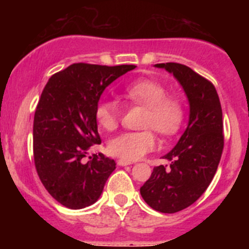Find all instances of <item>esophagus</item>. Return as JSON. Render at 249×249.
Listing matches in <instances>:
<instances>
[{"instance_id": "esophagus-1", "label": "esophagus", "mask_w": 249, "mask_h": 249, "mask_svg": "<svg viewBox=\"0 0 249 249\" xmlns=\"http://www.w3.org/2000/svg\"><path fill=\"white\" fill-rule=\"evenodd\" d=\"M117 164H119V166H121V167H124V166H129V164H132V162L127 161V160L120 159V160H117Z\"/></svg>"}]
</instances>
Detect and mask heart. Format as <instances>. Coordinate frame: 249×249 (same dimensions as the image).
<instances>
[{"label": "heart", "instance_id": "obj_1", "mask_svg": "<svg viewBox=\"0 0 249 249\" xmlns=\"http://www.w3.org/2000/svg\"><path fill=\"white\" fill-rule=\"evenodd\" d=\"M125 100L146 107L144 125L146 129L139 132H124L112 138L107 144L111 155L128 161L142 159L157 146L154 129L162 135H173L183 124L185 109L178 97L167 95L163 85L150 78H139L127 83L122 89ZM97 124L105 130H114L121 120V111L116 103L102 100L95 107ZM151 126V128H149Z\"/></svg>", "mask_w": 249, "mask_h": 249}]
</instances>
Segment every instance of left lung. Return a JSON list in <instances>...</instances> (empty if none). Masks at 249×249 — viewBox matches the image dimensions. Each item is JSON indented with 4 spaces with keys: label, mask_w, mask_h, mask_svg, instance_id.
Masks as SVG:
<instances>
[{
    "label": "left lung",
    "mask_w": 249,
    "mask_h": 249,
    "mask_svg": "<svg viewBox=\"0 0 249 249\" xmlns=\"http://www.w3.org/2000/svg\"><path fill=\"white\" fill-rule=\"evenodd\" d=\"M173 73L183 87L190 115L185 132L163 159L169 167L157 166L140 188L145 202L161 213L183 211L201 197L211 184L224 147L223 112L215 87L189 66L156 64Z\"/></svg>",
    "instance_id": "left-lung-1"
}]
</instances>
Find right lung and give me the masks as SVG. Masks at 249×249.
Here are the masks:
<instances>
[{
	"instance_id": "right-lung-1",
	"label": "right lung",
	"mask_w": 249,
	"mask_h": 249,
	"mask_svg": "<svg viewBox=\"0 0 249 249\" xmlns=\"http://www.w3.org/2000/svg\"><path fill=\"white\" fill-rule=\"evenodd\" d=\"M135 65L77 63L54 73L42 90L34 117V160L42 184L60 205L81 209L97 202L114 160L88 157L100 144L95 107L105 88Z\"/></svg>"
}]
</instances>
